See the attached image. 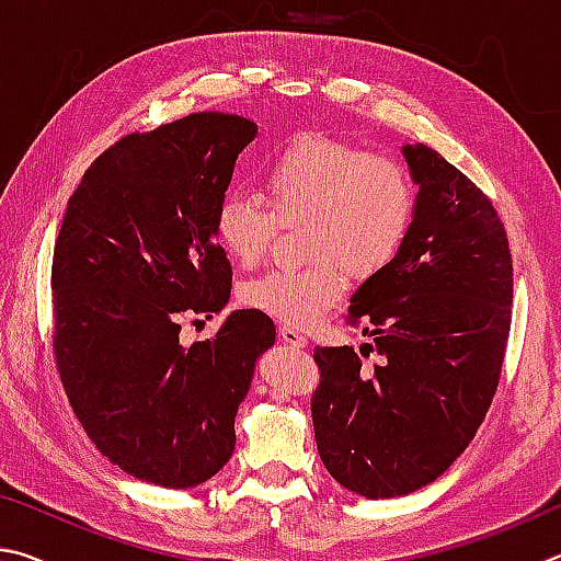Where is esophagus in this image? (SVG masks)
Returning <instances> with one entry per match:
<instances>
[{"mask_svg":"<svg viewBox=\"0 0 561 561\" xmlns=\"http://www.w3.org/2000/svg\"><path fill=\"white\" fill-rule=\"evenodd\" d=\"M278 337L286 342V345H293V347H306L308 345V337L300 335L298 330H293L288 325H280L278 328Z\"/></svg>","mask_w":561,"mask_h":561,"instance_id":"1","label":"esophagus"}]
</instances>
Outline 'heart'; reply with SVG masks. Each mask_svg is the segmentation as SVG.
I'll return each instance as SVG.
<instances>
[{
    "instance_id": "heart-1",
    "label": "heart",
    "mask_w": 561,
    "mask_h": 561,
    "mask_svg": "<svg viewBox=\"0 0 561 561\" xmlns=\"http://www.w3.org/2000/svg\"><path fill=\"white\" fill-rule=\"evenodd\" d=\"M261 199L241 190L219 196L211 233L233 265L249 271L268 251L278 221L300 224L298 268L245 283L241 300L290 328H312L347 290V271L375 278L407 245L416 190L397 157L330 133H300L261 172Z\"/></svg>"
}]
</instances>
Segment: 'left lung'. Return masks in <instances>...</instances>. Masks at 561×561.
I'll use <instances>...</instances> for the list:
<instances>
[{"label":"left lung","instance_id":"1","mask_svg":"<svg viewBox=\"0 0 561 561\" xmlns=\"http://www.w3.org/2000/svg\"><path fill=\"white\" fill-rule=\"evenodd\" d=\"M404 154L419 184L407 245L345 316L371 345L312 350L320 458L369 500L414 493L463 454L493 404L513 322V255L493 202L431 147Z\"/></svg>","mask_w":561,"mask_h":561}]
</instances>
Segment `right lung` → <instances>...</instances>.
I'll return each instance as SVG.
<instances>
[{
	"mask_svg": "<svg viewBox=\"0 0 561 561\" xmlns=\"http://www.w3.org/2000/svg\"><path fill=\"white\" fill-rule=\"evenodd\" d=\"M255 123L192 113L107 147L76 186L54 245L51 347L76 419L127 476L182 490L219 473L255 357L275 342L259 310L211 340L182 320L231 296L211 214Z\"/></svg>",
	"mask_w": 561,
	"mask_h": 561,
	"instance_id": "right-lung-1",
	"label": "right lung"
}]
</instances>
